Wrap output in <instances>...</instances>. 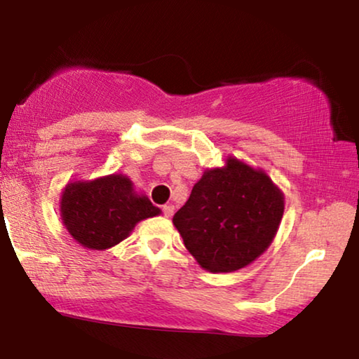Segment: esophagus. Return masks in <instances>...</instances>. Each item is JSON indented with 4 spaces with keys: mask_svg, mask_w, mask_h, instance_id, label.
Wrapping results in <instances>:
<instances>
[{
    "mask_svg": "<svg viewBox=\"0 0 359 359\" xmlns=\"http://www.w3.org/2000/svg\"><path fill=\"white\" fill-rule=\"evenodd\" d=\"M173 212H175V205H173V204H166V205H163V214H165V217H171V215H173Z\"/></svg>",
    "mask_w": 359,
    "mask_h": 359,
    "instance_id": "obj_1",
    "label": "esophagus"
}]
</instances>
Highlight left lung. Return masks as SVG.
<instances>
[{
    "instance_id": "8db88e82",
    "label": "left lung",
    "mask_w": 359,
    "mask_h": 359,
    "mask_svg": "<svg viewBox=\"0 0 359 359\" xmlns=\"http://www.w3.org/2000/svg\"><path fill=\"white\" fill-rule=\"evenodd\" d=\"M284 212V194L263 170L233 156L204 171L173 224L210 273H232L266 252Z\"/></svg>"
}]
</instances>
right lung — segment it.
<instances>
[{"mask_svg": "<svg viewBox=\"0 0 359 359\" xmlns=\"http://www.w3.org/2000/svg\"><path fill=\"white\" fill-rule=\"evenodd\" d=\"M161 214L124 175L73 181L62 193L60 217L78 243L106 250L129 237L140 220Z\"/></svg>", "mask_w": 359, "mask_h": 359, "instance_id": "add662e5", "label": "right lung"}]
</instances>
